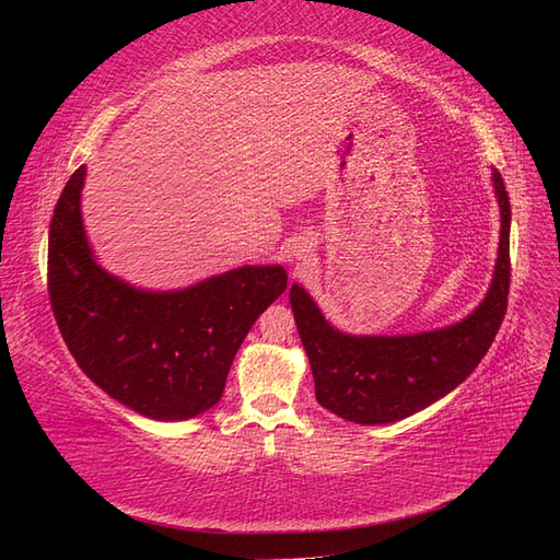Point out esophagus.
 I'll list each match as a JSON object with an SVG mask.
<instances>
[{"label":"esophagus","mask_w":560,"mask_h":560,"mask_svg":"<svg viewBox=\"0 0 560 560\" xmlns=\"http://www.w3.org/2000/svg\"><path fill=\"white\" fill-rule=\"evenodd\" d=\"M296 259H303V249H296Z\"/></svg>","instance_id":"34e87169"}]
</instances>
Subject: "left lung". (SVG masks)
<instances>
[{
    "label": "left lung",
    "mask_w": 560,
    "mask_h": 560,
    "mask_svg": "<svg viewBox=\"0 0 560 560\" xmlns=\"http://www.w3.org/2000/svg\"><path fill=\"white\" fill-rule=\"evenodd\" d=\"M493 186L502 222L493 282L477 311L451 327L409 336L343 334L303 287L292 284L296 329L313 369L315 397L325 409L360 425H385L446 397L477 369L504 319L512 276V208L498 171Z\"/></svg>",
    "instance_id": "1"
}]
</instances>
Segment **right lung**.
Returning <instances> with one entry per match:
<instances>
[{
	"mask_svg": "<svg viewBox=\"0 0 560 560\" xmlns=\"http://www.w3.org/2000/svg\"><path fill=\"white\" fill-rule=\"evenodd\" d=\"M86 167L65 184L48 231V296L79 369L151 420H189L222 399L257 317L287 290L282 266H243L177 292L138 290L93 257L81 219Z\"/></svg>",
	"mask_w": 560,
	"mask_h": 560,
	"instance_id": "right-lung-1",
	"label": "right lung"
}]
</instances>
